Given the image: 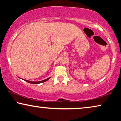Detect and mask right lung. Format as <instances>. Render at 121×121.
Masks as SVG:
<instances>
[{
  "label": "right lung",
  "mask_w": 121,
  "mask_h": 121,
  "mask_svg": "<svg viewBox=\"0 0 121 121\" xmlns=\"http://www.w3.org/2000/svg\"><path fill=\"white\" fill-rule=\"evenodd\" d=\"M50 78H47V79H45L44 80H43V81H38V82H33V81H28V80H25L26 81H27L28 82V83H33V84H38V83H43V82H44L45 81H48V80Z\"/></svg>",
  "instance_id": "right-lung-1"
}]
</instances>
